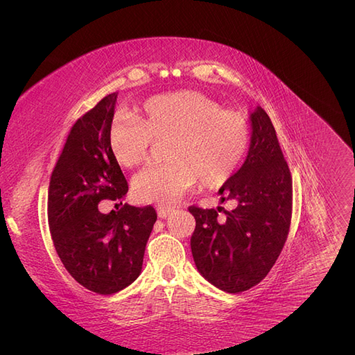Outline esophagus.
Masks as SVG:
<instances>
[{
  "mask_svg": "<svg viewBox=\"0 0 355 355\" xmlns=\"http://www.w3.org/2000/svg\"><path fill=\"white\" fill-rule=\"evenodd\" d=\"M175 210L171 209V207H166V206H159L158 209H157V213H158V218H161V219H166V218H168L171 213H173Z\"/></svg>",
  "mask_w": 355,
  "mask_h": 355,
  "instance_id": "1",
  "label": "esophagus"
}]
</instances>
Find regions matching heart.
<instances>
[{"label": "heart", "mask_w": 355, "mask_h": 355, "mask_svg": "<svg viewBox=\"0 0 355 355\" xmlns=\"http://www.w3.org/2000/svg\"><path fill=\"white\" fill-rule=\"evenodd\" d=\"M161 166L133 180L137 200L171 204L197 185L218 188L239 168L250 145V125L241 112L223 110L209 96L182 90L149 98L141 114L123 112L110 127V149L123 168L144 164L154 141H166Z\"/></svg>", "instance_id": "b5f03b06"}]
</instances>
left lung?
Segmentation results:
<instances>
[{
    "mask_svg": "<svg viewBox=\"0 0 355 355\" xmlns=\"http://www.w3.org/2000/svg\"><path fill=\"white\" fill-rule=\"evenodd\" d=\"M249 153L239 171L219 189L220 202L237 207H189L196 218L191 250L198 272L227 293H239L261 283L271 271L286 243L292 219V176L275 128L261 108L250 112Z\"/></svg>",
    "mask_w": 355,
    "mask_h": 355,
    "instance_id": "1",
    "label": "left lung"
}]
</instances>
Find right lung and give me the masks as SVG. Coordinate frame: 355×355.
Segmentation results:
<instances>
[{
	"label": "right lung",
	"instance_id": "1",
	"mask_svg": "<svg viewBox=\"0 0 355 355\" xmlns=\"http://www.w3.org/2000/svg\"><path fill=\"white\" fill-rule=\"evenodd\" d=\"M116 96H105L72 125L49 187V225L60 261L99 295L120 292L139 277L157 220L151 206L124 204L108 214L98 209L101 201H120L128 191L108 141Z\"/></svg>",
	"mask_w": 355,
	"mask_h": 355
}]
</instances>
